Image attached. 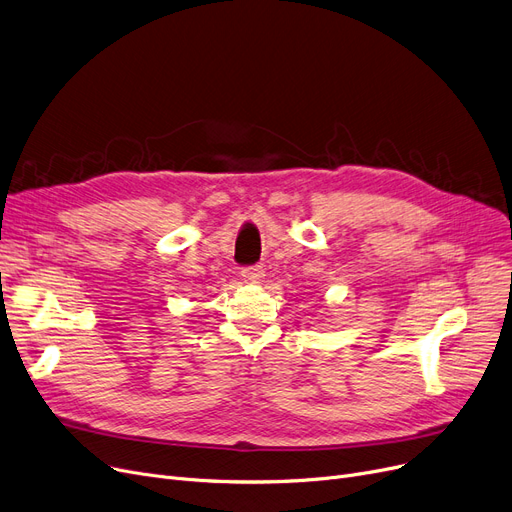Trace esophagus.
Masks as SVG:
<instances>
[{
  "mask_svg": "<svg viewBox=\"0 0 512 512\" xmlns=\"http://www.w3.org/2000/svg\"><path fill=\"white\" fill-rule=\"evenodd\" d=\"M240 276H242L244 282H249V284H261L263 278H265V272H263L261 265H251V268H244L240 272Z\"/></svg>",
  "mask_w": 512,
  "mask_h": 512,
  "instance_id": "obj_1",
  "label": "esophagus"
}]
</instances>
